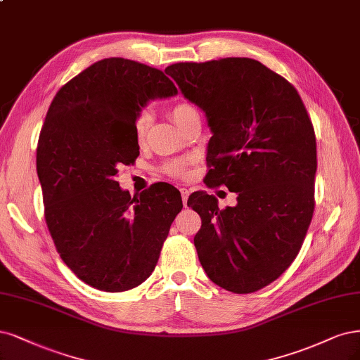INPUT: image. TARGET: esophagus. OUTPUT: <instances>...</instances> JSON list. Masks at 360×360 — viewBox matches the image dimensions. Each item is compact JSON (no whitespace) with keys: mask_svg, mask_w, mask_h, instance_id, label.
I'll return each mask as SVG.
<instances>
[{"mask_svg":"<svg viewBox=\"0 0 360 360\" xmlns=\"http://www.w3.org/2000/svg\"><path fill=\"white\" fill-rule=\"evenodd\" d=\"M180 193H181V201H183V204L186 207V204H188V198H189V191L183 188V189H180Z\"/></svg>","mask_w":360,"mask_h":360,"instance_id":"esophagus-1","label":"esophagus"}]
</instances>
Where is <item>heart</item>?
I'll list each match as a JSON object with an SVG mask.
<instances>
[{
  "instance_id": "b5f03b06",
  "label": "heart",
  "mask_w": 360,
  "mask_h": 360,
  "mask_svg": "<svg viewBox=\"0 0 360 360\" xmlns=\"http://www.w3.org/2000/svg\"><path fill=\"white\" fill-rule=\"evenodd\" d=\"M198 113L196 108L189 104V103H179L176 104L174 107L171 108L169 115L172 117V120L176 122V125L180 127L181 123H184L186 120H188L192 115ZM148 127H150V113L148 111H141V113L139 115L137 120H135V135H137V139L141 141L146 134H147V129ZM184 169H186V160H172V162H168L165 165V171L168 172V174L171 176H183L184 174Z\"/></svg>"
}]
</instances>
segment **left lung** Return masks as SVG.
<instances>
[{
    "label": "left lung",
    "mask_w": 360,
    "mask_h": 360,
    "mask_svg": "<svg viewBox=\"0 0 360 360\" xmlns=\"http://www.w3.org/2000/svg\"><path fill=\"white\" fill-rule=\"evenodd\" d=\"M165 72L204 111L213 132L207 186L237 193V205L225 210L213 195L189 196L202 220L193 238L198 257L221 289L256 292L290 266L311 223L313 123L298 91L259 60L179 62Z\"/></svg>",
    "instance_id": "obj_1"
}]
</instances>
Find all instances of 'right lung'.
Instances as JSON below:
<instances>
[{
	"label": "right lung",
	"instance_id": "right-lung-1",
	"mask_svg": "<svg viewBox=\"0 0 360 360\" xmlns=\"http://www.w3.org/2000/svg\"><path fill=\"white\" fill-rule=\"evenodd\" d=\"M174 95L160 70L107 58L62 86L49 107L37 147L46 223L65 265L98 290L125 292L150 277L183 208L174 186L156 183L131 198L116 181L140 155L141 108Z\"/></svg>",
	"mask_w": 360,
	"mask_h": 360
}]
</instances>
